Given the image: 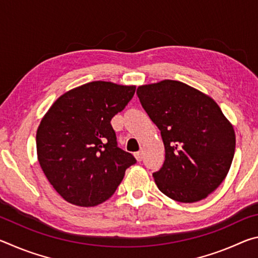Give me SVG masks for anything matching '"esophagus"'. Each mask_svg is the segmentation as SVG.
<instances>
[{"instance_id":"esophagus-1","label":"esophagus","mask_w":258,"mask_h":258,"mask_svg":"<svg viewBox=\"0 0 258 258\" xmlns=\"http://www.w3.org/2000/svg\"><path fill=\"white\" fill-rule=\"evenodd\" d=\"M134 156H135V158H137L138 161H141L143 159V151L140 150L138 152H135Z\"/></svg>"}]
</instances>
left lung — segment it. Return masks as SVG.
Segmentation results:
<instances>
[{
    "instance_id": "8db88e82",
    "label": "left lung",
    "mask_w": 258,
    "mask_h": 258,
    "mask_svg": "<svg viewBox=\"0 0 258 258\" xmlns=\"http://www.w3.org/2000/svg\"><path fill=\"white\" fill-rule=\"evenodd\" d=\"M137 94L164 142V164L152 174L158 189L180 203L205 199L232 163V125L212 98L182 82L142 85Z\"/></svg>"
}]
</instances>
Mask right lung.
<instances>
[{"mask_svg": "<svg viewBox=\"0 0 258 258\" xmlns=\"http://www.w3.org/2000/svg\"><path fill=\"white\" fill-rule=\"evenodd\" d=\"M135 86L91 82L56 100L36 133L37 157L47 180L68 203L106 202L137 163L117 145L112 117L127 106Z\"/></svg>", "mask_w": 258, "mask_h": 258, "instance_id": "add662e5", "label": "right lung"}]
</instances>
